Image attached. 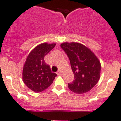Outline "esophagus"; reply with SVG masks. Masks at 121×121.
I'll return each mask as SVG.
<instances>
[{"label": "esophagus", "mask_w": 121, "mask_h": 121, "mask_svg": "<svg viewBox=\"0 0 121 121\" xmlns=\"http://www.w3.org/2000/svg\"><path fill=\"white\" fill-rule=\"evenodd\" d=\"M57 73V75H60V74H62L61 70H59L58 71H57V73Z\"/></svg>", "instance_id": "34e87169"}]
</instances>
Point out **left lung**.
<instances>
[{"label": "left lung", "instance_id": "obj_1", "mask_svg": "<svg viewBox=\"0 0 121 121\" xmlns=\"http://www.w3.org/2000/svg\"><path fill=\"white\" fill-rule=\"evenodd\" d=\"M60 47L70 60L74 80L68 83L73 92L82 94L88 92L98 83L100 78V64L92 51L79 43H63Z\"/></svg>", "mask_w": 121, "mask_h": 121}]
</instances>
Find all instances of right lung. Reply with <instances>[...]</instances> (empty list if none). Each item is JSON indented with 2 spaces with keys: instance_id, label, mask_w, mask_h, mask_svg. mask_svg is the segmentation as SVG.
Listing matches in <instances>:
<instances>
[{
  "instance_id": "1",
  "label": "right lung",
  "mask_w": 121,
  "mask_h": 121,
  "mask_svg": "<svg viewBox=\"0 0 121 121\" xmlns=\"http://www.w3.org/2000/svg\"><path fill=\"white\" fill-rule=\"evenodd\" d=\"M56 43H42L33 49L28 56L23 68L22 79L30 89L41 92L50 86L57 74L51 72L44 57L53 50Z\"/></svg>"
}]
</instances>
